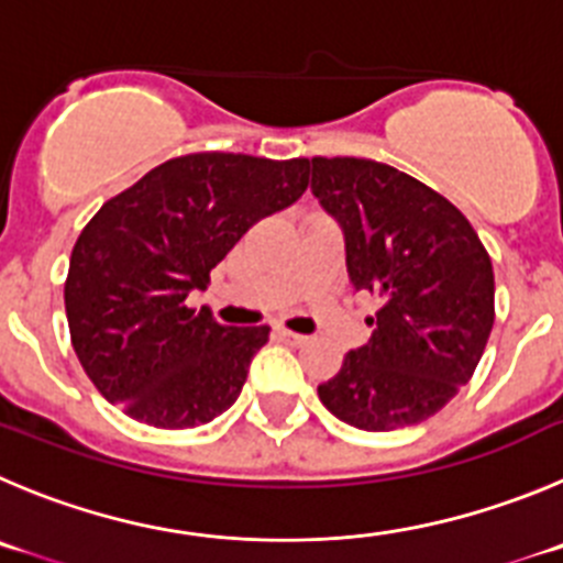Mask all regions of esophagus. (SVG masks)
I'll use <instances>...</instances> for the list:
<instances>
[{"label": "esophagus", "instance_id": "34e87169", "mask_svg": "<svg viewBox=\"0 0 563 563\" xmlns=\"http://www.w3.org/2000/svg\"><path fill=\"white\" fill-rule=\"evenodd\" d=\"M275 335L280 341H286V344H291V346H299V344H306V335H299V333H291V330H286V328H275Z\"/></svg>", "mask_w": 563, "mask_h": 563}]
</instances>
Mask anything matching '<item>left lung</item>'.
Returning a JSON list of instances; mask_svg holds the SVG:
<instances>
[{"instance_id": "1", "label": "left lung", "mask_w": 563, "mask_h": 563, "mask_svg": "<svg viewBox=\"0 0 563 563\" xmlns=\"http://www.w3.org/2000/svg\"><path fill=\"white\" fill-rule=\"evenodd\" d=\"M311 191L344 233L353 288L380 297L369 344L346 353L319 400L372 433L433 417L486 350L492 257L453 202L386 163L311 157Z\"/></svg>"}]
</instances>
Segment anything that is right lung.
<instances>
[{"label": "right lung", "mask_w": 563, "mask_h": 563, "mask_svg": "<svg viewBox=\"0 0 563 563\" xmlns=\"http://www.w3.org/2000/svg\"><path fill=\"white\" fill-rule=\"evenodd\" d=\"M308 188V161L199 152L108 199L68 261L66 317L104 400L163 430L217 419L239 400L269 328H224L188 308L255 222Z\"/></svg>", "instance_id": "right-lung-1"}]
</instances>
